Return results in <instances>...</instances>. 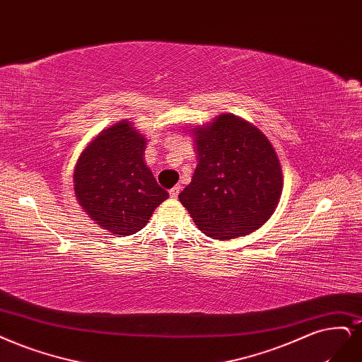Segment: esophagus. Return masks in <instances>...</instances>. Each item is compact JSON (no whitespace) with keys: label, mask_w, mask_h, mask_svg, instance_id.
<instances>
[{"label":"esophagus","mask_w":362,"mask_h":362,"mask_svg":"<svg viewBox=\"0 0 362 362\" xmlns=\"http://www.w3.org/2000/svg\"><path fill=\"white\" fill-rule=\"evenodd\" d=\"M180 192H181V187H180V185H175V187H173V189L169 190V196H170L172 199H175V197H178Z\"/></svg>","instance_id":"34e87169"}]
</instances>
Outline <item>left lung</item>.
Returning a JSON list of instances; mask_svg holds the SVG:
<instances>
[{
    "mask_svg": "<svg viewBox=\"0 0 362 362\" xmlns=\"http://www.w3.org/2000/svg\"><path fill=\"white\" fill-rule=\"evenodd\" d=\"M190 132L197 166L178 197L197 229L221 241L259 229L283 190L280 160L267 136L232 114Z\"/></svg>",
    "mask_w": 362,
    "mask_h": 362,
    "instance_id": "obj_1",
    "label": "left lung"
}]
</instances>
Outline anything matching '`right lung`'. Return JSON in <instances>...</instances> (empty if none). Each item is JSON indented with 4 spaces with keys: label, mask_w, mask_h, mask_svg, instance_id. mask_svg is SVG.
<instances>
[{
    "label": "right lung",
    "mask_w": 362,
    "mask_h": 362,
    "mask_svg": "<svg viewBox=\"0 0 362 362\" xmlns=\"http://www.w3.org/2000/svg\"><path fill=\"white\" fill-rule=\"evenodd\" d=\"M146 138L122 119L86 145L73 173L82 209L114 235H133L146 226L154 209L169 197L145 165Z\"/></svg>",
    "instance_id": "right-lung-1"
}]
</instances>
